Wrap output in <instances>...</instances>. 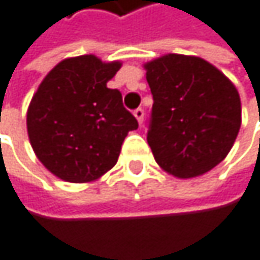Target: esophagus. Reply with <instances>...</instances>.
<instances>
[{
	"instance_id": "obj_1",
	"label": "esophagus",
	"mask_w": 260,
	"mask_h": 260,
	"mask_svg": "<svg viewBox=\"0 0 260 260\" xmlns=\"http://www.w3.org/2000/svg\"><path fill=\"white\" fill-rule=\"evenodd\" d=\"M134 117H136V118H137V121L142 124V123H143V118H145V111H143L142 108L136 109V111H134Z\"/></svg>"
}]
</instances>
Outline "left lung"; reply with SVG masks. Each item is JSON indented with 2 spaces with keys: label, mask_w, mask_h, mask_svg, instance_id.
<instances>
[{
  "label": "left lung",
  "mask_w": 260,
  "mask_h": 260,
  "mask_svg": "<svg viewBox=\"0 0 260 260\" xmlns=\"http://www.w3.org/2000/svg\"><path fill=\"white\" fill-rule=\"evenodd\" d=\"M154 99L148 143L177 179L203 176L231 151L242 123L231 80L200 57L166 53L143 64Z\"/></svg>",
  "instance_id": "8db88e82"
}]
</instances>
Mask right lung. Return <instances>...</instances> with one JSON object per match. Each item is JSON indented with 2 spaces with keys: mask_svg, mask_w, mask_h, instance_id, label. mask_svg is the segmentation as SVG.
Here are the masks:
<instances>
[{
  "mask_svg": "<svg viewBox=\"0 0 260 260\" xmlns=\"http://www.w3.org/2000/svg\"><path fill=\"white\" fill-rule=\"evenodd\" d=\"M121 61L95 55L64 58L40 83L27 108V136L38 160L58 179L94 182L114 168L121 143L139 127L108 81Z\"/></svg>",
  "mask_w": 260,
  "mask_h": 260,
  "instance_id": "add662e5",
  "label": "right lung"
}]
</instances>
